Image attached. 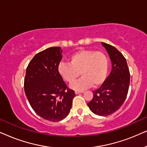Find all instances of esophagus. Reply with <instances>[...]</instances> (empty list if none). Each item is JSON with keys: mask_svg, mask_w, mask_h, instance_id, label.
Returning a JSON list of instances; mask_svg holds the SVG:
<instances>
[{"mask_svg": "<svg viewBox=\"0 0 147 147\" xmlns=\"http://www.w3.org/2000/svg\"><path fill=\"white\" fill-rule=\"evenodd\" d=\"M83 91H78V90H76V91L75 92V93H76V94H80V93H83Z\"/></svg>", "mask_w": 147, "mask_h": 147, "instance_id": "34e87169", "label": "esophagus"}]
</instances>
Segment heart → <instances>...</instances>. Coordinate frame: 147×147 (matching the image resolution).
<instances>
[{
    "label": "heart",
    "mask_w": 147,
    "mask_h": 147,
    "mask_svg": "<svg viewBox=\"0 0 147 147\" xmlns=\"http://www.w3.org/2000/svg\"><path fill=\"white\" fill-rule=\"evenodd\" d=\"M109 61L101 51L80 49L70 55L69 63H61L58 72L66 82L72 84L79 77L82 78L71 85L74 90H80L92 86H101L107 78Z\"/></svg>",
    "instance_id": "obj_1"
}]
</instances>
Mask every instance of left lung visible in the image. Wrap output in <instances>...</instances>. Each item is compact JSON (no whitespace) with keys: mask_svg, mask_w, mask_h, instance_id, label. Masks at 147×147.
<instances>
[{"mask_svg":"<svg viewBox=\"0 0 147 147\" xmlns=\"http://www.w3.org/2000/svg\"><path fill=\"white\" fill-rule=\"evenodd\" d=\"M112 61V71L100 88L93 91V98L88 104L96 115L107 116L121 107L127 96L130 71L123 55L114 46L102 43Z\"/></svg>","mask_w":147,"mask_h":147,"instance_id":"1","label":"left lung"}]
</instances>
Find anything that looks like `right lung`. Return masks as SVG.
<instances>
[{
	"instance_id": "obj_1",
	"label": "right lung",
	"mask_w": 147,
	"mask_h": 147,
	"mask_svg": "<svg viewBox=\"0 0 147 147\" xmlns=\"http://www.w3.org/2000/svg\"><path fill=\"white\" fill-rule=\"evenodd\" d=\"M60 47L47 48L34 56L27 69L24 88L33 110L43 119L58 122L68 115L75 92L58 72L62 58Z\"/></svg>"
}]
</instances>
